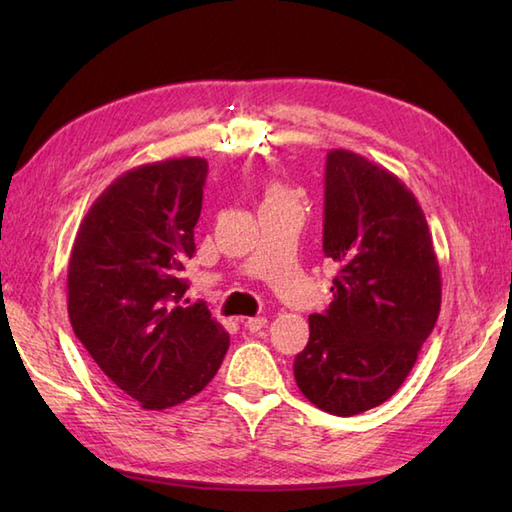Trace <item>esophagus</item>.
Segmentation results:
<instances>
[{"mask_svg":"<svg viewBox=\"0 0 512 512\" xmlns=\"http://www.w3.org/2000/svg\"><path fill=\"white\" fill-rule=\"evenodd\" d=\"M266 323H268L266 317H250L244 321L246 330H250V332H259L262 328H266Z\"/></svg>","mask_w":512,"mask_h":512,"instance_id":"1","label":"esophagus"}]
</instances>
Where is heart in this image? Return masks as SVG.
Here are the masks:
<instances>
[{"label": "heart", "mask_w": 512, "mask_h": 512, "mask_svg": "<svg viewBox=\"0 0 512 512\" xmlns=\"http://www.w3.org/2000/svg\"><path fill=\"white\" fill-rule=\"evenodd\" d=\"M284 198H288V193L281 187H277V184H270L266 191V200H284Z\"/></svg>", "instance_id": "1"}]
</instances>
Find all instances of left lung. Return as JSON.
<instances>
[{
  "label": "left lung",
  "mask_w": 512,
  "mask_h": 512,
  "mask_svg": "<svg viewBox=\"0 0 512 512\" xmlns=\"http://www.w3.org/2000/svg\"><path fill=\"white\" fill-rule=\"evenodd\" d=\"M323 253L339 264L332 303L310 314L295 380L312 405L356 416L396 394L438 321L442 279L407 184L347 149L325 160Z\"/></svg>",
  "instance_id": "obj_1"
}]
</instances>
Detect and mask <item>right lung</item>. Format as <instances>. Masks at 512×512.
<instances>
[{
    "instance_id": "1",
    "label": "right lung",
    "mask_w": 512,
    "mask_h": 512,
    "mask_svg": "<svg viewBox=\"0 0 512 512\" xmlns=\"http://www.w3.org/2000/svg\"><path fill=\"white\" fill-rule=\"evenodd\" d=\"M204 158H169L118 176L83 217L68 264L72 330L138 405L176 407L211 383L228 334L204 303L184 306Z\"/></svg>"
}]
</instances>
